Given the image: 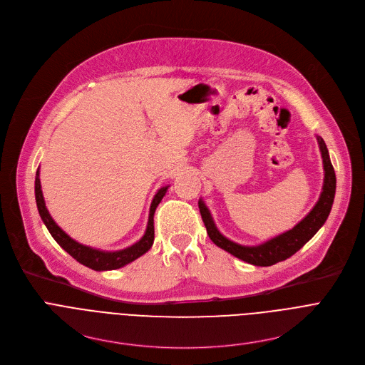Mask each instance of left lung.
<instances>
[{
  "label": "left lung",
  "instance_id": "1",
  "mask_svg": "<svg viewBox=\"0 0 365 365\" xmlns=\"http://www.w3.org/2000/svg\"><path fill=\"white\" fill-rule=\"evenodd\" d=\"M318 144L321 148L324 170H325L322 193H321L317 205L312 207V211L296 227H293L292 230H289L263 244L241 245V244H237V242L228 240L218 231V228L211 217L210 210H207L203 200L199 199V211L202 215V221H203V224L206 227V232L212 240V242L215 245H218L220 248L228 251L234 257L242 259V262L250 263L252 266H262V267L273 266L279 262H283V259L292 257L296 251H299L325 224V221L328 220V215L331 212L334 197H335V189H336L335 170H334L331 159H329L327 144L321 137H318Z\"/></svg>",
  "mask_w": 365,
  "mask_h": 365
}]
</instances>
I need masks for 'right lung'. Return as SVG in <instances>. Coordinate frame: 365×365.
<instances>
[{
	"mask_svg": "<svg viewBox=\"0 0 365 365\" xmlns=\"http://www.w3.org/2000/svg\"><path fill=\"white\" fill-rule=\"evenodd\" d=\"M40 172L37 169L36 172V182H34V195H36V203H37V210L40 214V218L43 220L46 228L48 230L50 235L55 238V241L66 251L69 252L76 262H79L81 264L96 270V272H103V270H115L120 267H124L125 264L134 262L135 258L141 257L143 254H145L154 241V212L155 207L162 202L163 196L168 192L169 186H165L162 189H159V192L154 195L151 206H150V214H148V222H147V228L145 232L143 235V238L140 241H137L135 244H133L131 247H127L124 250H118V251H102V250H96L83 244H79L78 241L72 240L55 221L53 218L50 217L46 203H44V197H43V192H41V185H40V178H38Z\"/></svg>",
	"mask_w": 365,
	"mask_h": 365,
	"instance_id": "obj_1",
	"label": "right lung"
}]
</instances>
